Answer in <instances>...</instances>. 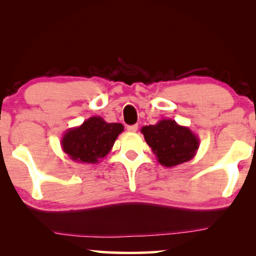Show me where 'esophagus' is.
Listing matches in <instances>:
<instances>
[{
  "label": "esophagus",
  "instance_id": "obj_1",
  "mask_svg": "<svg viewBox=\"0 0 256 256\" xmlns=\"http://www.w3.org/2000/svg\"><path fill=\"white\" fill-rule=\"evenodd\" d=\"M138 124L128 126V127H127V130H128L129 132H138Z\"/></svg>",
  "mask_w": 256,
  "mask_h": 256
}]
</instances>
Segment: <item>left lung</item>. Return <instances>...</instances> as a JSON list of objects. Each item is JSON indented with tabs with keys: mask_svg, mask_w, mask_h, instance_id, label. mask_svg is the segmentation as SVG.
Returning <instances> with one entry per match:
<instances>
[{
	"mask_svg": "<svg viewBox=\"0 0 256 256\" xmlns=\"http://www.w3.org/2000/svg\"><path fill=\"white\" fill-rule=\"evenodd\" d=\"M146 142L160 164L172 168L194 158L199 148V138L188 127L171 118H162L156 124L141 128Z\"/></svg>",
	"mask_w": 256,
	"mask_h": 256,
	"instance_id": "obj_1",
	"label": "left lung"
}]
</instances>
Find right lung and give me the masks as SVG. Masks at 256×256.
<instances>
[{"mask_svg": "<svg viewBox=\"0 0 256 256\" xmlns=\"http://www.w3.org/2000/svg\"><path fill=\"white\" fill-rule=\"evenodd\" d=\"M124 129L121 124H108L101 116H90L78 127L68 128L64 132L62 149L76 162L99 163L110 154Z\"/></svg>", "mask_w": 256, "mask_h": 256, "instance_id": "obj_1", "label": "right lung"}]
</instances>
